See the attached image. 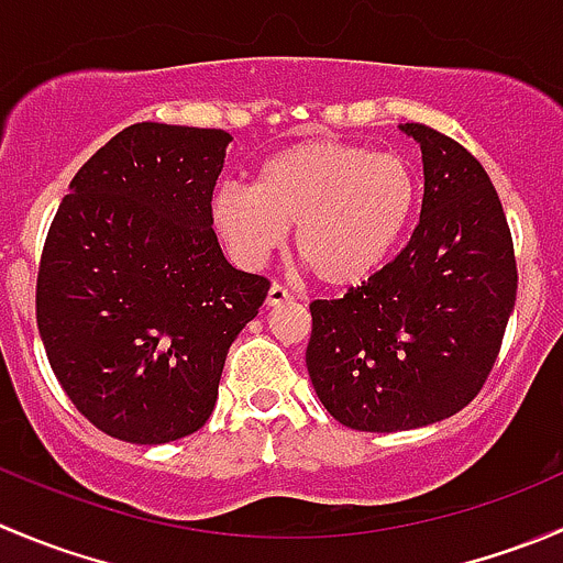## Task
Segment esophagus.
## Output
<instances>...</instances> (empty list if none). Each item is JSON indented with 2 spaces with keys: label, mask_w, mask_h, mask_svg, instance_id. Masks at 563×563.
Returning a JSON list of instances; mask_svg holds the SVG:
<instances>
[{
  "label": "esophagus",
  "mask_w": 563,
  "mask_h": 563,
  "mask_svg": "<svg viewBox=\"0 0 563 563\" xmlns=\"http://www.w3.org/2000/svg\"><path fill=\"white\" fill-rule=\"evenodd\" d=\"M288 299H291V294H288V288L280 286V283H272L269 294H266V305H269V308H277V305L288 302Z\"/></svg>",
  "instance_id": "34e87169"
}]
</instances>
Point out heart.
<instances>
[{
	"label": "heart",
	"instance_id": "b5f03b06",
	"mask_svg": "<svg viewBox=\"0 0 563 563\" xmlns=\"http://www.w3.org/2000/svg\"><path fill=\"white\" fill-rule=\"evenodd\" d=\"M418 200L401 156L310 140L277 151L255 184L228 181L211 198V222L239 266L258 269L294 228V250L321 283L368 280L409 225Z\"/></svg>",
	"mask_w": 563,
	"mask_h": 563
}]
</instances>
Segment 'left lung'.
<instances>
[{
    "instance_id": "obj_1",
    "label": "left lung",
    "mask_w": 563,
    "mask_h": 563,
    "mask_svg": "<svg viewBox=\"0 0 563 563\" xmlns=\"http://www.w3.org/2000/svg\"><path fill=\"white\" fill-rule=\"evenodd\" d=\"M423 203L407 247L341 299L310 302V382L360 432H404L476 398L517 299L509 222L482 162L423 123Z\"/></svg>"
}]
</instances>
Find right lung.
<instances>
[{
  "instance_id": "obj_1",
  "label": "right lung",
  "mask_w": 563,
  "mask_h": 563,
  "mask_svg": "<svg viewBox=\"0 0 563 563\" xmlns=\"http://www.w3.org/2000/svg\"><path fill=\"white\" fill-rule=\"evenodd\" d=\"M231 134L134 123L81 165L37 269V330L74 407L109 438L198 432L269 280L233 269L211 222Z\"/></svg>"
}]
</instances>
